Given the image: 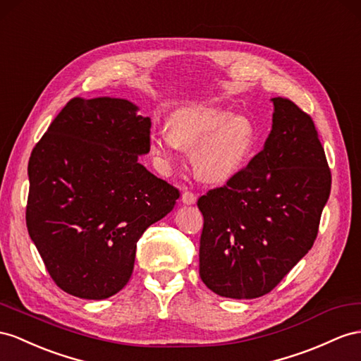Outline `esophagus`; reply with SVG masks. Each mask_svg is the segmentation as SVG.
<instances>
[{
  "label": "esophagus",
  "mask_w": 361,
  "mask_h": 361,
  "mask_svg": "<svg viewBox=\"0 0 361 361\" xmlns=\"http://www.w3.org/2000/svg\"><path fill=\"white\" fill-rule=\"evenodd\" d=\"M181 201H183V204H186V206L195 204V202H197V195H195V193L189 192V190H184L183 195H181Z\"/></svg>",
  "instance_id": "obj_1"
}]
</instances>
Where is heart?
Listing matches in <instances>:
<instances>
[{"label": "heart", "mask_w": 361, "mask_h": 361, "mask_svg": "<svg viewBox=\"0 0 361 361\" xmlns=\"http://www.w3.org/2000/svg\"><path fill=\"white\" fill-rule=\"evenodd\" d=\"M171 131L151 135L149 151L161 169H171L183 149H193V168L207 183H226L253 154L256 128L248 117L218 104H192L172 114Z\"/></svg>", "instance_id": "1"}]
</instances>
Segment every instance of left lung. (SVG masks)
I'll return each mask as SVG.
<instances>
[{
    "instance_id": "obj_1",
    "label": "left lung",
    "mask_w": 361,
    "mask_h": 361,
    "mask_svg": "<svg viewBox=\"0 0 361 361\" xmlns=\"http://www.w3.org/2000/svg\"><path fill=\"white\" fill-rule=\"evenodd\" d=\"M271 102L264 149L198 200L200 276L223 298L270 293L311 250L329 198L331 172L311 117L288 99Z\"/></svg>"
}]
</instances>
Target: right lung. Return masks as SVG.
Listing matches in <instances>:
<instances>
[{"label":"right lung","mask_w":361,"mask_h":361,"mask_svg":"<svg viewBox=\"0 0 361 361\" xmlns=\"http://www.w3.org/2000/svg\"><path fill=\"white\" fill-rule=\"evenodd\" d=\"M138 109L118 97L71 99L30 155L27 230L53 281L80 299L123 288L137 241L180 197L138 161L151 133Z\"/></svg>","instance_id":"obj_1"}]
</instances>
